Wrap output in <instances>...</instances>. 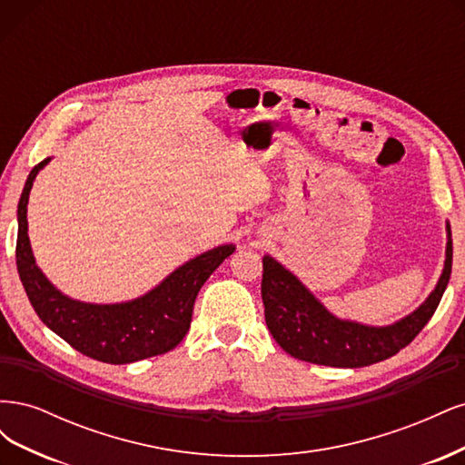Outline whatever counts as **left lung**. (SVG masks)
Listing matches in <instances>:
<instances>
[{
	"instance_id": "8db88e82",
	"label": "left lung",
	"mask_w": 465,
	"mask_h": 465,
	"mask_svg": "<svg viewBox=\"0 0 465 465\" xmlns=\"http://www.w3.org/2000/svg\"><path fill=\"white\" fill-rule=\"evenodd\" d=\"M444 272L430 297L413 314L386 328H371L330 314L301 281L273 258H263L262 301L273 340L294 359L340 369H359L390 359L427 326L452 273V236L448 224Z\"/></svg>"
}]
</instances>
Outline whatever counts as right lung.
<instances>
[{"instance_id":"1","label":"right lung","mask_w":465,"mask_h":465,"mask_svg":"<svg viewBox=\"0 0 465 465\" xmlns=\"http://www.w3.org/2000/svg\"><path fill=\"white\" fill-rule=\"evenodd\" d=\"M48 161L38 163L31 171L17 209V272L35 312L64 341L96 361L125 364L168 353L190 330L193 302L202 285L232 254L234 246L224 244L186 262L159 287L130 302L87 304L67 299L36 267L26 234L29 193L38 171Z\"/></svg>"}]
</instances>
